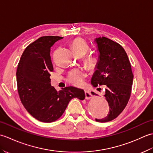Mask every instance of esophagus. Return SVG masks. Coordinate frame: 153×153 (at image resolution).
Returning <instances> with one entry per match:
<instances>
[{"mask_svg": "<svg viewBox=\"0 0 153 153\" xmlns=\"http://www.w3.org/2000/svg\"><path fill=\"white\" fill-rule=\"evenodd\" d=\"M85 98L87 99H89L91 98V94L89 91H85Z\"/></svg>", "mask_w": 153, "mask_h": 153, "instance_id": "34e87169", "label": "esophagus"}]
</instances>
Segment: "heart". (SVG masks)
I'll use <instances>...</instances> for the list:
<instances>
[{
  "label": "heart",
  "mask_w": 153,
  "mask_h": 153,
  "mask_svg": "<svg viewBox=\"0 0 153 153\" xmlns=\"http://www.w3.org/2000/svg\"><path fill=\"white\" fill-rule=\"evenodd\" d=\"M71 47L74 53L77 55L84 56L89 51V46L87 42L83 39H76L71 43ZM85 62L89 67H93L96 63V59L93 56L85 57ZM87 77L85 71L81 68H74L68 74L67 81L75 86L82 85Z\"/></svg>",
  "instance_id": "heart-1"
}]
</instances>
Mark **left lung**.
<instances>
[{"mask_svg":"<svg viewBox=\"0 0 153 153\" xmlns=\"http://www.w3.org/2000/svg\"><path fill=\"white\" fill-rule=\"evenodd\" d=\"M95 41L100 54L91 83L95 87L105 85L104 96L109 105L108 115L95 120L107 122L115 119L126 106L131 96L134 75L128 55L121 45L105 37L97 38Z\"/></svg>","mask_w":153,"mask_h":153,"instance_id":"8db88e82","label":"left lung"}]
</instances>
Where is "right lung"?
<instances>
[{
	"instance_id": "obj_1",
	"label": "right lung",
	"mask_w": 153,
	"mask_h": 153,
	"mask_svg": "<svg viewBox=\"0 0 153 153\" xmlns=\"http://www.w3.org/2000/svg\"><path fill=\"white\" fill-rule=\"evenodd\" d=\"M59 36H43L25 48L16 71L18 92L23 105L30 114L42 122L60 118L73 98L85 99L83 89L66 87L57 92L51 85L53 71L51 48Z\"/></svg>"
}]
</instances>
